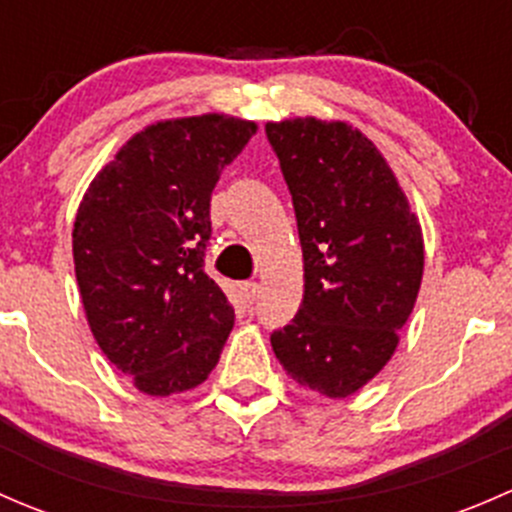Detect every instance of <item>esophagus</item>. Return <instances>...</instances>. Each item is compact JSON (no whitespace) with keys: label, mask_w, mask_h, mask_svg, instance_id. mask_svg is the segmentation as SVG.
I'll return each mask as SVG.
<instances>
[{"label":"esophagus","mask_w":512,"mask_h":512,"mask_svg":"<svg viewBox=\"0 0 512 512\" xmlns=\"http://www.w3.org/2000/svg\"><path fill=\"white\" fill-rule=\"evenodd\" d=\"M242 299H245L247 304H252L257 299V294H260V285L257 282H242Z\"/></svg>","instance_id":"esophagus-1"}]
</instances>
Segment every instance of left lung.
I'll return each instance as SVG.
<instances>
[{"label":"left lung","mask_w":512,"mask_h":512,"mask_svg":"<svg viewBox=\"0 0 512 512\" xmlns=\"http://www.w3.org/2000/svg\"><path fill=\"white\" fill-rule=\"evenodd\" d=\"M292 195L304 299L270 337L297 384L344 399L374 379L399 344L423 277V237L374 143L347 123H267Z\"/></svg>","instance_id":"8db88e82"}]
</instances>
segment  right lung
I'll return each instance as SVG.
<instances>
[{"label": "right lung", "mask_w": 512, "mask_h": 512, "mask_svg": "<svg viewBox=\"0 0 512 512\" xmlns=\"http://www.w3.org/2000/svg\"><path fill=\"white\" fill-rule=\"evenodd\" d=\"M257 126L208 116L136 133L84 195L74 265L101 352L151 396L195 389L218 364L235 309L205 275L210 195Z\"/></svg>", "instance_id": "obj_1"}]
</instances>
